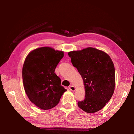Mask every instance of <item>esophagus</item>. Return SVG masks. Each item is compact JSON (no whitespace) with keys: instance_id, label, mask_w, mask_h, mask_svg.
I'll list each match as a JSON object with an SVG mask.
<instances>
[{"instance_id":"esophagus-1","label":"esophagus","mask_w":134,"mask_h":134,"mask_svg":"<svg viewBox=\"0 0 134 134\" xmlns=\"http://www.w3.org/2000/svg\"><path fill=\"white\" fill-rule=\"evenodd\" d=\"M69 89H70V91H75V87L72 86V85H71V86L69 87Z\"/></svg>"}]
</instances>
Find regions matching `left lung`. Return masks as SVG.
<instances>
[{
    "instance_id": "obj_1",
    "label": "left lung",
    "mask_w": 134,
    "mask_h": 134,
    "mask_svg": "<svg viewBox=\"0 0 134 134\" xmlns=\"http://www.w3.org/2000/svg\"><path fill=\"white\" fill-rule=\"evenodd\" d=\"M71 62L82 76L85 98L78 107L87 113L102 109L110 100L115 91V70L109 56L93 47L69 52Z\"/></svg>"
}]
</instances>
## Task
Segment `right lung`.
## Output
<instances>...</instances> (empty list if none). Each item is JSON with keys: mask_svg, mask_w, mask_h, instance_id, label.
<instances>
[{"mask_svg": "<svg viewBox=\"0 0 134 134\" xmlns=\"http://www.w3.org/2000/svg\"><path fill=\"white\" fill-rule=\"evenodd\" d=\"M64 52L42 47L30 52L22 68L23 86L31 102L47 110L57 105L67 90L61 86V79L55 73Z\"/></svg>", "mask_w": 134, "mask_h": 134, "instance_id": "add662e5", "label": "right lung"}]
</instances>
